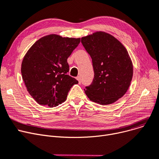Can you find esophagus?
Returning a JSON list of instances; mask_svg holds the SVG:
<instances>
[{"mask_svg": "<svg viewBox=\"0 0 159 159\" xmlns=\"http://www.w3.org/2000/svg\"><path fill=\"white\" fill-rule=\"evenodd\" d=\"M76 79H77V80L79 81V83L80 84V82H81V79H80V76H78V77H77V78H76Z\"/></svg>", "mask_w": 159, "mask_h": 159, "instance_id": "1", "label": "esophagus"}]
</instances>
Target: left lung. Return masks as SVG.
<instances>
[{
	"label": "left lung",
	"mask_w": 159,
	"mask_h": 159,
	"mask_svg": "<svg viewBox=\"0 0 159 159\" xmlns=\"http://www.w3.org/2000/svg\"><path fill=\"white\" fill-rule=\"evenodd\" d=\"M81 43L92 60L94 71L85 93L100 105L112 104L125 95L133 78V64L127 49L104 32L82 38Z\"/></svg>",
	"instance_id": "1"
}]
</instances>
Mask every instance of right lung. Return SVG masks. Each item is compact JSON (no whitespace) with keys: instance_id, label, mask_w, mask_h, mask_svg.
Returning a JSON list of instances; mask_svg holds the SVG:
<instances>
[{"instance_id":"add662e5","label":"right lung","mask_w":159,"mask_h":159,"mask_svg":"<svg viewBox=\"0 0 159 159\" xmlns=\"http://www.w3.org/2000/svg\"><path fill=\"white\" fill-rule=\"evenodd\" d=\"M80 42V38L51 34L41 38L25 54L21 64L23 80L38 104L57 107L64 102L78 80L67 73V60Z\"/></svg>"}]
</instances>
